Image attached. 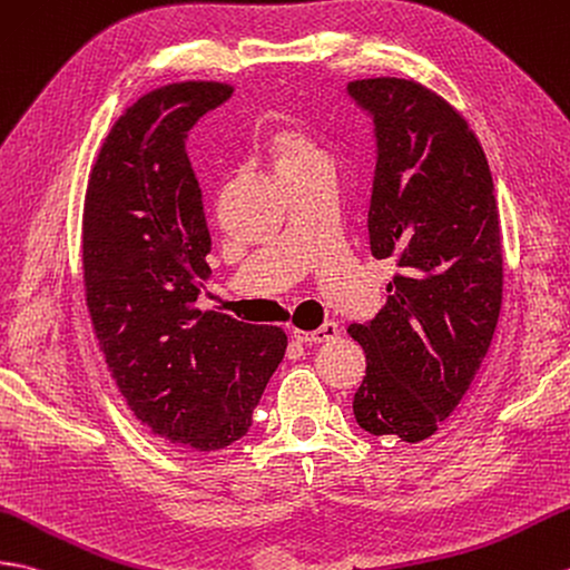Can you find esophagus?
<instances>
[{
	"instance_id": "34e87169",
	"label": "esophagus",
	"mask_w": 570,
	"mask_h": 570,
	"mask_svg": "<svg viewBox=\"0 0 570 570\" xmlns=\"http://www.w3.org/2000/svg\"><path fill=\"white\" fill-rule=\"evenodd\" d=\"M340 335V327H337V323H325V325H321L317 330H294V337L298 340V342H306V345H321V342H327V340H335Z\"/></svg>"
}]
</instances>
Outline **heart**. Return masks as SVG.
<instances>
[{
	"instance_id": "obj_1",
	"label": "heart",
	"mask_w": 570,
	"mask_h": 570,
	"mask_svg": "<svg viewBox=\"0 0 570 570\" xmlns=\"http://www.w3.org/2000/svg\"><path fill=\"white\" fill-rule=\"evenodd\" d=\"M262 150L269 157V163L279 171L282 179L298 177L301 171L311 169L313 165L327 163L323 145L317 142L306 128L284 124L272 128L262 140Z\"/></svg>"
}]
</instances>
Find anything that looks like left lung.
I'll return each instance as SVG.
<instances>
[{
	"instance_id": "obj_1",
	"label": "left lung",
	"mask_w": 570,
	"mask_h": 570,
	"mask_svg": "<svg viewBox=\"0 0 570 570\" xmlns=\"http://www.w3.org/2000/svg\"><path fill=\"white\" fill-rule=\"evenodd\" d=\"M374 118L368 245L393 257L386 306L347 333L366 352L354 417L376 436L422 442L464 399L502 303V245L491 167L466 118L413 79L347 85Z\"/></svg>"
}]
</instances>
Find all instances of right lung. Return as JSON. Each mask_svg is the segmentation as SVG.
I'll use <instances>...</instances> for the list:
<instances>
[{
	"instance_id": "add662e5",
	"label": "right lung",
	"mask_w": 570,
	"mask_h": 570,
	"mask_svg": "<svg viewBox=\"0 0 570 570\" xmlns=\"http://www.w3.org/2000/svg\"><path fill=\"white\" fill-rule=\"evenodd\" d=\"M230 95L179 82L128 106L91 167L82 218L87 308L118 391L153 434L202 454L249 430L288 345L276 325L196 308L210 233L187 138Z\"/></svg>"
}]
</instances>
